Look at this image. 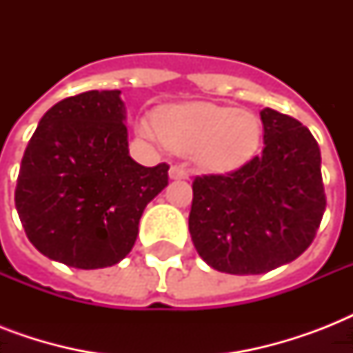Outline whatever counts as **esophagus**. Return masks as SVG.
<instances>
[{
    "label": "esophagus",
    "instance_id": "esophagus-1",
    "mask_svg": "<svg viewBox=\"0 0 353 353\" xmlns=\"http://www.w3.org/2000/svg\"><path fill=\"white\" fill-rule=\"evenodd\" d=\"M170 179H188V170L177 165L170 166Z\"/></svg>",
    "mask_w": 353,
    "mask_h": 353
}]
</instances>
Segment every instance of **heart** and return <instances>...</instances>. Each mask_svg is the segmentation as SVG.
<instances>
[{"instance_id": "1", "label": "heart", "mask_w": 353, "mask_h": 353, "mask_svg": "<svg viewBox=\"0 0 353 353\" xmlns=\"http://www.w3.org/2000/svg\"><path fill=\"white\" fill-rule=\"evenodd\" d=\"M139 132L161 139L176 154H190L201 170L231 172L256 152L262 126L256 115L245 110L188 102L161 110L155 122L143 119Z\"/></svg>"}]
</instances>
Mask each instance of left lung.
Masks as SVG:
<instances>
[{
	"mask_svg": "<svg viewBox=\"0 0 353 353\" xmlns=\"http://www.w3.org/2000/svg\"><path fill=\"white\" fill-rule=\"evenodd\" d=\"M262 154L229 174L192 183L188 231L216 271L268 273L307 247L326 209L321 150L296 119L265 108Z\"/></svg>",
	"mask_w": 353,
	"mask_h": 353,
	"instance_id": "left-lung-1",
	"label": "left lung"
}]
</instances>
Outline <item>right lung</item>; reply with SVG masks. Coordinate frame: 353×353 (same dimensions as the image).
<instances>
[{
	"label": "right lung",
	"mask_w": 353,
	"mask_h": 353,
	"mask_svg": "<svg viewBox=\"0 0 353 353\" xmlns=\"http://www.w3.org/2000/svg\"><path fill=\"white\" fill-rule=\"evenodd\" d=\"M121 91H85L41 117L14 192L30 243L69 268L119 263L139 234L144 207L168 185L166 163L130 157Z\"/></svg>",
	"instance_id": "add662e5"
}]
</instances>
